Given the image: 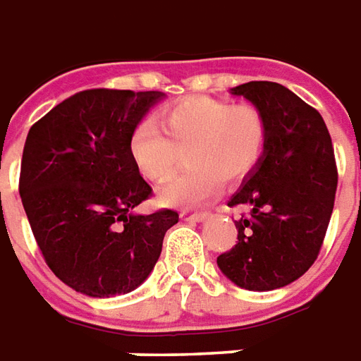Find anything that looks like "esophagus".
<instances>
[{
  "mask_svg": "<svg viewBox=\"0 0 361 361\" xmlns=\"http://www.w3.org/2000/svg\"><path fill=\"white\" fill-rule=\"evenodd\" d=\"M180 217L186 221H204L208 214H190V212H180Z\"/></svg>",
  "mask_w": 361,
  "mask_h": 361,
  "instance_id": "34e87169",
  "label": "esophagus"
}]
</instances>
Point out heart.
I'll return each instance as SVG.
<instances>
[{"label":"heart","mask_w":361,"mask_h":361,"mask_svg":"<svg viewBox=\"0 0 361 361\" xmlns=\"http://www.w3.org/2000/svg\"><path fill=\"white\" fill-rule=\"evenodd\" d=\"M267 120L252 104L217 99H188L167 106L155 120L137 122L128 152L137 171L152 183L165 180L186 149L190 171L173 176L159 188L167 206L192 208L212 200L221 178L237 183L257 167L267 147Z\"/></svg>","instance_id":"1"}]
</instances>
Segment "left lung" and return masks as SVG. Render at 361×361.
<instances>
[{
    "label": "left lung",
    "instance_id": "left-lung-1",
    "mask_svg": "<svg viewBox=\"0 0 361 361\" xmlns=\"http://www.w3.org/2000/svg\"><path fill=\"white\" fill-rule=\"evenodd\" d=\"M267 120V147L229 206H243L237 245L217 267L239 288L270 291L295 282L319 257L338 185L323 116L280 83L249 81L231 89Z\"/></svg>",
    "mask_w": 361,
    "mask_h": 361
}]
</instances>
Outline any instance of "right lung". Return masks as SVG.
Wrapping results in <instances>:
<instances>
[{
    "mask_svg": "<svg viewBox=\"0 0 361 361\" xmlns=\"http://www.w3.org/2000/svg\"><path fill=\"white\" fill-rule=\"evenodd\" d=\"M159 91L87 89L32 124L19 194L46 264L71 290L112 298L152 274L175 209L140 216L152 196L128 152Z\"/></svg>",
    "mask_w": 361,
    "mask_h": 361,
    "instance_id": "obj_1",
    "label": "right lung"
}]
</instances>
